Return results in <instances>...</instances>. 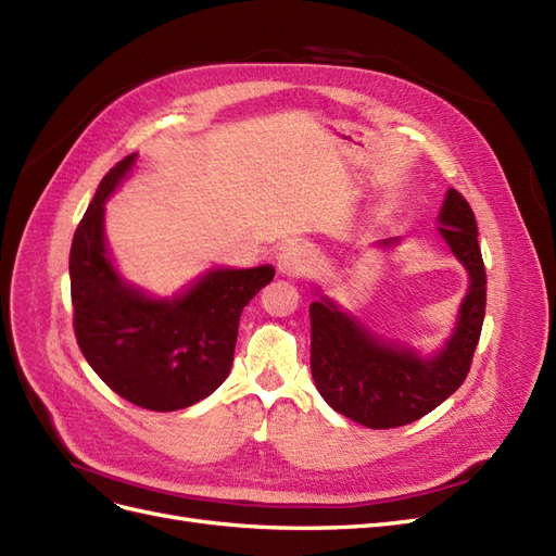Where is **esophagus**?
Masks as SVG:
<instances>
[{
    "label": "esophagus",
    "mask_w": 556,
    "mask_h": 556,
    "mask_svg": "<svg viewBox=\"0 0 556 556\" xmlns=\"http://www.w3.org/2000/svg\"><path fill=\"white\" fill-rule=\"evenodd\" d=\"M276 266L282 276L290 278H301L308 268H311V252L306 245L301 243H290L280 248L278 257H276Z\"/></svg>",
    "instance_id": "esophagus-1"
}]
</instances>
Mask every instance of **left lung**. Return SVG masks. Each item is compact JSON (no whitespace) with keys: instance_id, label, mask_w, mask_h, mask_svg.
<instances>
[{"instance_id":"obj_1","label":"left lung","mask_w":556,"mask_h":556,"mask_svg":"<svg viewBox=\"0 0 556 556\" xmlns=\"http://www.w3.org/2000/svg\"><path fill=\"white\" fill-rule=\"evenodd\" d=\"M439 233L466 268L468 288L445 343L419 352L368 327L359 315L313 285L311 304V374L329 406L368 429L410 425L459 390L480 339L486 276L478 245V225L468 201L447 190L439 213ZM401 245V237L376 241Z\"/></svg>"}]
</instances>
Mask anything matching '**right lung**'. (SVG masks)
Wrapping results in <instances>:
<instances>
[{
    "label": "right lung",
    "instance_id": "1",
    "mask_svg": "<svg viewBox=\"0 0 556 556\" xmlns=\"http://www.w3.org/2000/svg\"><path fill=\"white\" fill-rule=\"evenodd\" d=\"M137 160L131 153L104 176L74 233V329L83 357L115 394L169 413L194 406L227 380L241 313L276 268L213 266L172 296L129 282L113 262L104 215Z\"/></svg>",
    "mask_w": 556,
    "mask_h": 556
}]
</instances>
